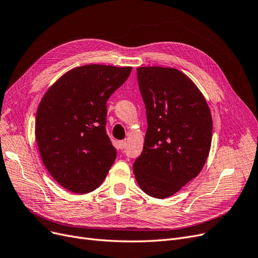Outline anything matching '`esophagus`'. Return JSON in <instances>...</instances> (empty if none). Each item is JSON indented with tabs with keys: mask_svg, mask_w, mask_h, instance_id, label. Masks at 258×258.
Segmentation results:
<instances>
[{
	"mask_svg": "<svg viewBox=\"0 0 258 258\" xmlns=\"http://www.w3.org/2000/svg\"><path fill=\"white\" fill-rule=\"evenodd\" d=\"M126 147V141H124V140H122V141H119V148L122 150V149H124Z\"/></svg>",
	"mask_w": 258,
	"mask_h": 258,
	"instance_id": "34e87169",
	"label": "esophagus"
}]
</instances>
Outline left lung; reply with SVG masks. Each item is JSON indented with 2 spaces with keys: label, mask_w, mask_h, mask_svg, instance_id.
Returning <instances> with one entry per match:
<instances>
[{
  "label": "left lung",
  "mask_w": 258,
  "mask_h": 258,
  "mask_svg": "<svg viewBox=\"0 0 258 258\" xmlns=\"http://www.w3.org/2000/svg\"><path fill=\"white\" fill-rule=\"evenodd\" d=\"M147 109L143 151L134 162L138 185L155 198L174 195L203 170L211 149L213 121L203 93L173 67H138Z\"/></svg>",
  "instance_id": "8db88e82"
}]
</instances>
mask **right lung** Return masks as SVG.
Masks as SVG:
<instances>
[{
    "instance_id": "1",
    "label": "right lung",
    "mask_w": 258,
    "mask_h": 258,
    "mask_svg": "<svg viewBox=\"0 0 258 258\" xmlns=\"http://www.w3.org/2000/svg\"><path fill=\"white\" fill-rule=\"evenodd\" d=\"M131 72V66H79L43 96L36 115L39 152L52 178L69 191H94L113 165L117 152L105 130L106 102Z\"/></svg>"
}]
</instances>
